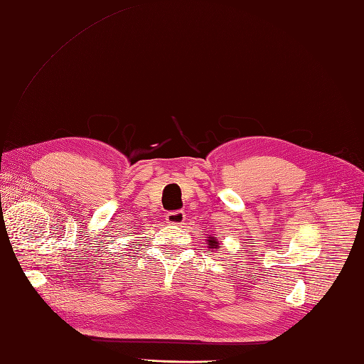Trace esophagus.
<instances>
[{
    "label": "esophagus",
    "instance_id": "obj_1",
    "mask_svg": "<svg viewBox=\"0 0 364 364\" xmlns=\"http://www.w3.org/2000/svg\"><path fill=\"white\" fill-rule=\"evenodd\" d=\"M185 220V213L183 211H171L166 214V222L171 225H182Z\"/></svg>",
    "mask_w": 364,
    "mask_h": 364
}]
</instances>
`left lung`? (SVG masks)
<instances>
[{
  "instance_id": "8db88e82",
  "label": "left lung",
  "mask_w": 364,
  "mask_h": 364,
  "mask_svg": "<svg viewBox=\"0 0 364 364\" xmlns=\"http://www.w3.org/2000/svg\"><path fill=\"white\" fill-rule=\"evenodd\" d=\"M206 245H208V247L210 248H215V247H218V245H215V242L211 239V240H208V243H206Z\"/></svg>"
}]
</instances>
